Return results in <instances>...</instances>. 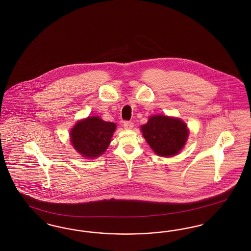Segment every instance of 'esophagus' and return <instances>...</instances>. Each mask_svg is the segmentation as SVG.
Returning a JSON list of instances; mask_svg holds the SVG:
<instances>
[{
	"instance_id": "1",
	"label": "esophagus",
	"mask_w": 251,
	"mask_h": 251,
	"mask_svg": "<svg viewBox=\"0 0 251 251\" xmlns=\"http://www.w3.org/2000/svg\"><path fill=\"white\" fill-rule=\"evenodd\" d=\"M123 126L125 129H131L133 127V123L131 121H124Z\"/></svg>"
}]
</instances>
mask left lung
Returning <instances> with one entry per match:
<instances>
[{
  "instance_id": "obj_1",
  "label": "left lung",
  "mask_w": 251,
  "mask_h": 251,
  "mask_svg": "<svg viewBox=\"0 0 251 251\" xmlns=\"http://www.w3.org/2000/svg\"><path fill=\"white\" fill-rule=\"evenodd\" d=\"M141 130L151 149L162 157L177 154L189 136L183 121L165 116H152Z\"/></svg>"
}]
</instances>
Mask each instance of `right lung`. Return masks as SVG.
<instances>
[{
	"label": "right lung",
	"mask_w": 251,
	"mask_h": 251,
	"mask_svg": "<svg viewBox=\"0 0 251 251\" xmlns=\"http://www.w3.org/2000/svg\"><path fill=\"white\" fill-rule=\"evenodd\" d=\"M116 124L98 117L78 121L71 131V142L75 151L86 158L101 155L109 146Z\"/></svg>",
	"instance_id": "add662e5"
}]
</instances>
